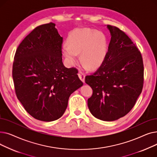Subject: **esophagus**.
<instances>
[{"instance_id": "1", "label": "esophagus", "mask_w": 157, "mask_h": 157, "mask_svg": "<svg viewBox=\"0 0 157 157\" xmlns=\"http://www.w3.org/2000/svg\"><path fill=\"white\" fill-rule=\"evenodd\" d=\"M78 76L79 78V79L83 82V83H85V74L82 72L81 71H79V73H78Z\"/></svg>"}]
</instances>
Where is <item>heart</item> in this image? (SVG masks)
I'll list each match as a JSON object with an SVG mask.
<instances>
[{"instance_id":"obj_1","label":"heart","mask_w":157,"mask_h":157,"mask_svg":"<svg viewBox=\"0 0 157 157\" xmlns=\"http://www.w3.org/2000/svg\"><path fill=\"white\" fill-rule=\"evenodd\" d=\"M63 55L71 65L75 64L81 53V59L87 67L95 70L103 63L108 52L107 39L102 32L81 29L72 32L67 44L63 46Z\"/></svg>"}]
</instances>
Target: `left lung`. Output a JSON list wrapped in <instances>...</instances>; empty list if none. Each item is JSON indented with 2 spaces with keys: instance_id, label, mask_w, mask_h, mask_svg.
Returning a JSON list of instances; mask_svg holds the SVG:
<instances>
[{
  "instance_id": "obj_1",
  "label": "left lung",
  "mask_w": 157,
  "mask_h": 157,
  "mask_svg": "<svg viewBox=\"0 0 157 157\" xmlns=\"http://www.w3.org/2000/svg\"><path fill=\"white\" fill-rule=\"evenodd\" d=\"M111 40L105 59L85 83L93 90L88 106L93 116L117 120L130 112L141 94L144 65L141 52L124 32L108 25Z\"/></svg>"
}]
</instances>
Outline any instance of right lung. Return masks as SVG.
<instances>
[{
	"mask_svg": "<svg viewBox=\"0 0 157 157\" xmlns=\"http://www.w3.org/2000/svg\"><path fill=\"white\" fill-rule=\"evenodd\" d=\"M62 42L55 23L41 25L21 41L14 55L16 96L27 112L38 120L60 118L70 95L83 85L78 71L63 64Z\"/></svg>",
	"mask_w": 157,
	"mask_h": 157,
	"instance_id": "add662e5",
	"label": "right lung"
}]
</instances>
